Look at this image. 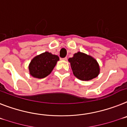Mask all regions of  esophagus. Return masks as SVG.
<instances>
[{"label": "esophagus", "instance_id": "esophagus-1", "mask_svg": "<svg viewBox=\"0 0 127 127\" xmlns=\"http://www.w3.org/2000/svg\"><path fill=\"white\" fill-rule=\"evenodd\" d=\"M61 60H63V61H67V57H64V58H61Z\"/></svg>", "mask_w": 127, "mask_h": 127}]
</instances>
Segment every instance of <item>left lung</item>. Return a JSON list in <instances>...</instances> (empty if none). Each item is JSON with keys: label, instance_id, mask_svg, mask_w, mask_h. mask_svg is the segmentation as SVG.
Wrapping results in <instances>:
<instances>
[{"label": "left lung", "instance_id": "obj_1", "mask_svg": "<svg viewBox=\"0 0 127 127\" xmlns=\"http://www.w3.org/2000/svg\"><path fill=\"white\" fill-rule=\"evenodd\" d=\"M73 75L81 81H90L98 76L100 72L99 65L94 57L83 52L73 54L68 59Z\"/></svg>", "mask_w": 127, "mask_h": 127}]
</instances>
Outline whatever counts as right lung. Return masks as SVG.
Returning <instances> with one entry per match:
<instances>
[{
	"mask_svg": "<svg viewBox=\"0 0 127 127\" xmlns=\"http://www.w3.org/2000/svg\"><path fill=\"white\" fill-rule=\"evenodd\" d=\"M59 57L48 52H45L32 59L29 64L30 74L35 78L42 79L50 74Z\"/></svg>",
	"mask_w": 127,
	"mask_h": 127,
	"instance_id": "1",
	"label": "right lung"
}]
</instances>
